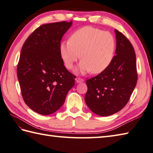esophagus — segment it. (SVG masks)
<instances>
[{
    "mask_svg": "<svg viewBox=\"0 0 153 153\" xmlns=\"http://www.w3.org/2000/svg\"><path fill=\"white\" fill-rule=\"evenodd\" d=\"M76 82L77 83H82L83 82V79L81 78V77H76Z\"/></svg>",
    "mask_w": 153,
    "mask_h": 153,
    "instance_id": "1",
    "label": "esophagus"
}]
</instances>
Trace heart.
Returning a JSON list of instances; mask_svg holds the SVG:
<instances>
[{
    "label": "heart",
    "mask_w": 153,
    "mask_h": 153,
    "mask_svg": "<svg viewBox=\"0 0 153 153\" xmlns=\"http://www.w3.org/2000/svg\"><path fill=\"white\" fill-rule=\"evenodd\" d=\"M116 39L108 31L91 26L75 31L68 41L61 42L59 51L68 69H72L80 56L79 66L82 73L100 74L106 70L114 59Z\"/></svg>",
    "instance_id": "1"
}]
</instances>
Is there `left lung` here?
<instances>
[{"mask_svg":"<svg viewBox=\"0 0 153 153\" xmlns=\"http://www.w3.org/2000/svg\"><path fill=\"white\" fill-rule=\"evenodd\" d=\"M116 56L108 67L87 79L85 100L97 115L106 116L122 110L128 102L137 82L136 56L130 41L115 30Z\"/></svg>","mask_w":153,"mask_h":153,"instance_id":"8db88e82","label":"left lung"}]
</instances>
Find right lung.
<instances>
[{
	"label": "right lung",
	"mask_w": 153,
	"mask_h": 153,
	"mask_svg": "<svg viewBox=\"0 0 153 153\" xmlns=\"http://www.w3.org/2000/svg\"><path fill=\"white\" fill-rule=\"evenodd\" d=\"M72 21L41 25L25 40L21 50L17 76L25 104L42 115L62 106L75 84V76L64 65L59 46Z\"/></svg>",
	"instance_id": "1"
}]
</instances>
